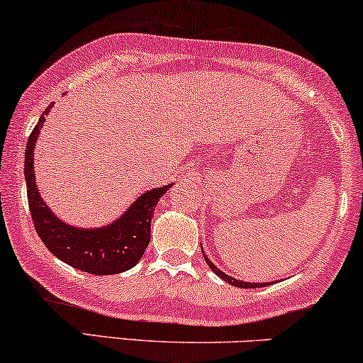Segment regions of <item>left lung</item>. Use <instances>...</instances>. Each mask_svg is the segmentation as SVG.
<instances>
[{
	"mask_svg": "<svg viewBox=\"0 0 363 363\" xmlns=\"http://www.w3.org/2000/svg\"><path fill=\"white\" fill-rule=\"evenodd\" d=\"M203 256H204L206 263H208L209 268L213 269V272H214L216 274H218L219 278L224 279V281H228L229 284H233V286H238V288H261V286H266V284H269V283H246V281H241V279H236V278H233V277H228V274L223 273L221 269L218 268V266H214L213 263H211V259L208 258V256H206L204 250H203Z\"/></svg>",
	"mask_w": 363,
	"mask_h": 363,
	"instance_id": "8db88e82",
	"label": "left lung"
}]
</instances>
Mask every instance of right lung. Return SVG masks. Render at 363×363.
Listing matches in <instances>:
<instances>
[{
  "label": "right lung",
  "mask_w": 363,
  "mask_h": 363,
  "mask_svg": "<svg viewBox=\"0 0 363 363\" xmlns=\"http://www.w3.org/2000/svg\"><path fill=\"white\" fill-rule=\"evenodd\" d=\"M50 104L41 113L25 150V181L28 191V206L35 229L52 253L63 263L90 274H117L139 263L150 241V221L159 199L172 184L155 187L137 197L135 203L117 221L104 228L84 229L65 224L41 199L35 182L33 150L43 128Z\"/></svg>",
  "instance_id": "obj_1"
}]
</instances>
